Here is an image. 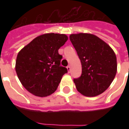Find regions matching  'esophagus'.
I'll return each mask as SVG.
<instances>
[{
    "mask_svg": "<svg viewBox=\"0 0 129 129\" xmlns=\"http://www.w3.org/2000/svg\"><path fill=\"white\" fill-rule=\"evenodd\" d=\"M67 69H68V72H69V73L70 72L71 68H70V66H68L67 67Z\"/></svg>",
    "mask_w": 129,
    "mask_h": 129,
    "instance_id": "34e87169",
    "label": "esophagus"
}]
</instances>
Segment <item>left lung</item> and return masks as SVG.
<instances>
[{
	"mask_svg": "<svg viewBox=\"0 0 129 129\" xmlns=\"http://www.w3.org/2000/svg\"><path fill=\"white\" fill-rule=\"evenodd\" d=\"M70 39L82 64L81 76L74 79L77 90L89 97L102 94L116 76L117 63L114 51L92 34H72Z\"/></svg>",
	"mask_w": 129,
	"mask_h": 129,
	"instance_id": "left-lung-1",
	"label": "left lung"
}]
</instances>
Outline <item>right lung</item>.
<instances>
[{"label":"right lung","instance_id":"right-lung-1","mask_svg":"<svg viewBox=\"0 0 129 129\" xmlns=\"http://www.w3.org/2000/svg\"><path fill=\"white\" fill-rule=\"evenodd\" d=\"M64 34L47 33L36 37L17 55L15 70L26 90L45 97L56 90L66 68L60 66L58 49L68 40Z\"/></svg>","mask_w":129,"mask_h":129}]
</instances>
